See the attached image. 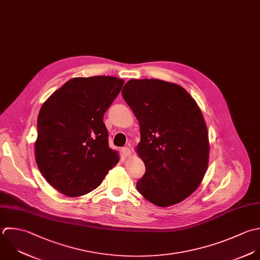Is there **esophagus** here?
Masks as SVG:
<instances>
[{"instance_id": "obj_1", "label": "esophagus", "mask_w": 260, "mask_h": 260, "mask_svg": "<svg viewBox=\"0 0 260 260\" xmlns=\"http://www.w3.org/2000/svg\"><path fill=\"white\" fill-rule=\"evenodd\" d=\"M121 154L124 156V157H127L131 155V150L127 148V147H123L121 149Z\"/></svg>"}]
</instances>
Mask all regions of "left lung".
Listing matches in <instances>:
<instances>
[{
  "mask_svg": "<svg viewBox=\"0 0 260 260\" xmlns=\"http://www.w3.org/2000/svg\"><path fill=\"white\" fill-rule=\"evenodd\" d=\"M121 95L141 128L137 150L146 172L138 191L159 207L182 202L208 168V129L200 107L185 89L157 79L129 80Z\"/></svg>",
  "mask_w": 260,
  "mask_h": 260,
  "instance_id": "8db88e82",
  "label": "left lung"
}]
</instances>
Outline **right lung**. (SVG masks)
<instances>
[{"instance_id": "1", "label": "right lung", "mask_w": 260, "mask_h": 260, "mask_svg": "<svg viewBox=\"0 0 260 260\" xmlns=\"http://www.w3.org/2000/svg\"><path fill=\"white\" fill-rule=\"evenodd\" d=\"M123 83L111 76L74 78L41 106L35 159L42 176L62 194L89 193L119 161L109 148L103 116Z\"/></svg>"}]
</instances>
